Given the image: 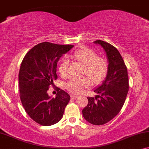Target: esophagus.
Listing matches in <instances>:
<instances>
[{"label": "esophagus", "instance_id": "obj_1", "mask_svg": "<svg viewBox=\"0 0 149 149\" xmlns=\"http://www.w3.org/2000/svg\"><path fill=\"white\" fill-rule=\"evenodd\" d=\"M77 97H78V96L73 95H71V98H72V99H76V98H77Z\"/></svg>", "mask_w": 149, "mask_h": 149}]
</instances>
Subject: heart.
<instances>
[{
  "instance_id": "obj_1",
  "label": "heart",
  "mask_w": 149,
  "mask_h": 149,
  "mask_svg": "<svg viewBox=\"0 0 149 149\" xmlns=\"http://www.w3.org/2000/svg\"><path fill=\"white\" fill-rule=\"evenodd\" d=\"M73 56L77 61L84 65L83 74L88 77L93 85H100L103 82L109 70V65L107 58L97 56V53L95 51L86 47H80L76 50L73 54ZM68 65L69 61L66 58L61 62L58 67V73L62 77L68 76ZM89 79L86 77H75L66 84L65 88L71 93L79 95L91 86V81Z\"/></svg>"
}]
</instances>
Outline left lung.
<instances>
[{
	"label": "left lung",
	"instance_id": "8db88e82",
	"mask_svg": "<svg viewBox=\"0 0 149 149\" xmlns=\"http://www.w3.org/2000/svg\"><path fill=\"white\" fill-rule=\"evenodd\" d=\"M94 42L105 51L109 70L102 85L95 90L98 95L87 97L88 103L83 109L82 114L89 123L100 125L111 120L121 111L128 93L129 81L127 67L118 50L106 42Z\"/></svg>",
	"mask_w": 149,
	"mask_h": 149
}]
</instances>
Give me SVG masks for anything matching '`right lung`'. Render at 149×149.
Listing matches in <instances>:
<instances>
[{
    "label": "right lung",
    "mask_w": 149,
    "mask_h": 149,
    "mask_svg": "<svg viewBox=\"0 0 149 149\" xmlns=\"http://www.w3.org/2000/svg\"><path fill=\"white\" fill-rule=\"evenodd\" d=\"M74 45L40 43L25 55L19 72L20 99L30 118L40 125L49 126L59 121L70 100L66 92L57 88L55 98L47 91L57 79L56 63Z\"/></svg>",
    "instance_id": "add662e5"
}]
</instances>
